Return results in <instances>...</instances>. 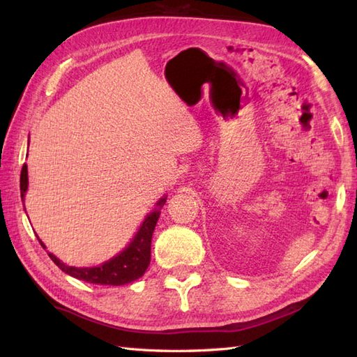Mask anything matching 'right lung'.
<instances>
[{
    "label": "right lung",
    "mask_w": 357,
    "mask_h": 357,
    "mask_svg": "<svg viewBox=\"0 0 357 357\" xmlns=\"http://www.w3.org/2000/svg\"><path fill=\"white\" fill-rule=\"evenodd\" d=\"M29 185L27 178V164L22 165L20 188H21V199H24ZM165 196L156 202V207L151 213L144 219L142 225L139 227L138 233L135 234L130 244H128L119 255L113 256L112 259L105 261L98 265V267H70L58 259L55 255L49 253L50 259L55 262L67 275L77 278L79 280H86L90 284L100 285H124L130 284L133 280L139 279L150 264V248H151V236H153L155 225L159 218V210L165 204ZM40 244L45 248V245L40 241Z\"/></svg>",
    "instance_id": "add662e5"
}]
</instances>
